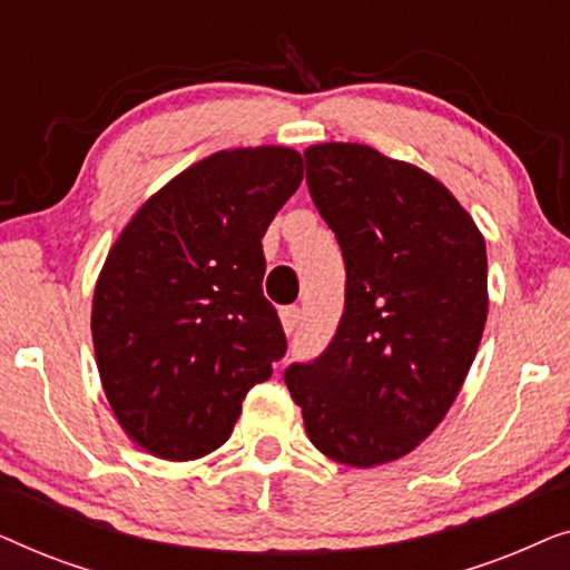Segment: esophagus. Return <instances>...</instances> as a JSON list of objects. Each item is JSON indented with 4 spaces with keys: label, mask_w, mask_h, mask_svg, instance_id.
<instances>
[{
    "label": "esophagus",
    "mask_w": 570,
    "mask_h": 570,
    "mask_svg": "<svg viewBox=\"0 0 570 570\" xmlns=\"http://www.w3.org/2000/svg\"><path fill=\"white\" fill-rule=\"evenodd\" d=\"M298 318H301V308L298 306L279 308V324H283L285 334H293L295 332V326H298Z\"/></svg>",
    "instance_id": "esophagus-1"
}]
</instances>
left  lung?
<instances>
[{
  "instance_id": "1",
  "label": "left lung",
  "mask_w": 570,
  "mask_h": 570,
  "mask_svg": "<svg viewBox=\"0 0 570 570\" xmlns=\"http://www.w3.org/2000/svg\"><path fill=\"white\" fill-rule=\"evenodd\" d=\"M303 155L345 259V314L324 355L291 365L285 384L311 443L363 470L407 456L454 404L488 318L485 238L412 163L357 142Z\"/></svg>"
}]
</instances>
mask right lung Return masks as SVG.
Returning <instances> with one entry per match:
<instances>
[{
  "instance_id": "1",
  "label": "right lung",
  "mask_w": 570,
  "mask_h": 570,
  "mask_svg": "<svg viewBox=\"0 0 570 570\" xmlns=\"http://www.w3.org/2000/svg\"><path fill=\"white\" fill-rule=\"evenodd\" d=\"M303 181L283 145L194 163L124 225L92 295V345L124 433L168 462L230 439L244 396L285 355L262 295V238Z\"/></svg>"
}]
</instances>
